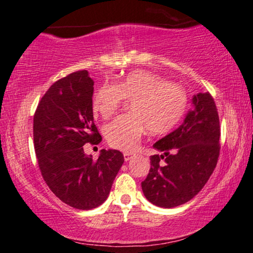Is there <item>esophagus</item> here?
Segmentation results:
<instances>
[{"label":"esophagus","mask_w":253,"mask_h":253,"mask_svg":"<svg viewBox=\"0 0 253 253\" xmlns=\"http://www.w3.org/2000/svg\"><path fill=\"white\" fill-rule=\"evenodd\" d=\"M124 158H125V161H129L130 158H132V154L130 153H124Z\"/></svg>","instance_id":"34e87169"}]
</instances>
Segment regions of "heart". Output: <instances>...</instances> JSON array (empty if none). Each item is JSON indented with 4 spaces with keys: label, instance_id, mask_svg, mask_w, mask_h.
I'll return each mask as SVG.
<instances>
[{
    "label": "heart",
    "instance_id": "1",
    "mask_svg": "<svg viewBox=\"0 0 253 253\" xmlns=\"http://www.w3.org/2000/svg\"><path fill=\"white\" fill-rule=\"evenodd\" d=\"M130 104L132 113L121 116L104 128L112 148L133 151L142 134H166L177 126L187 106V95L183 87L171 84L157 74L134 70L117 84H104L95 92L91 109L95 116L109 119L124 105Z\"/></svg>",
    "mask_w": 253,
    "mask_h": 253
}]
</instances>
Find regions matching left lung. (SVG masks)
<instances>
[{
	"mask_svg": "<svg viewBox=\"0 0 253 253\" xmlns=\"http://www.w3.org/2000/svg\"><path fill=\"white\" fill-rule=\"evenodd\" d=\"M184 123L154 144L162 155L150 156V170L141 183L155 206H180L203 190L220 155V120L210 92L198 93ZM165 160L161 166L160 160Z\"/></svg>",
	"mask_w": 253,
	"mask_h": 253,
	"instance_id": "left-lung-1",
	"label": "left lung"
}]
</instances>
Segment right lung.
<instances>
[{"label": "right lung", "mask_w": 253, "mask_h": 253, "mask_svg": "<svg viewBox=\"0 0 253 253\" xmlns=\"http://www.w3.org/2000/svg\"><path fill=\"white\" fill-rule=\"evenodd\" d=\"M93 81L80 70L47 90L33 117V142L43 180L60 200L76 210H92L107 199L124 163L119 150L102 149L98 160L84 154L85 143L102 136L93 124Z\"/></svg>", "instance_id": "right-lung-1"}]
</instances>
